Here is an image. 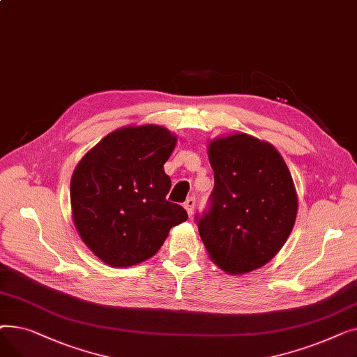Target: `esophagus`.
Returning a JSON list of instances; mask_svg holds the SVG:
<instances>
[{"mask_svg":"<svg viewBox=\"0 0 357 357\" xmlns=\"http://www.w3.org/2000/svg\"><path fill=\"white\" fill-rule=\"evenodd\" d=\"M183 207H185L186 213H188V215L191 217L194 214V208H195V198L194 197L186 198V201L183 202Z\"/></svg>","mask_w":357,"mask_h":357,"instance_id":"34e87169","label":"esophagus"}]
</instances>
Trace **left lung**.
I'll use <instances>...</instances> for the list:
<instances>
[{"instance_id":"8db88e82","label":"left lung","mask_w":357,"mask_h":357,"mask_svg":"<svg viewBox=\"0 0 357 357\" xmlns=\"http://www.w3.org/2000/svg\"><path fill=\"white\" fill-rule=\"evenodd\" d=\"M214 188L195 215L211 260L229 273L264 266L285 245L298 211L289 169L278 150L245 133L208 144Z\"/></svg>"}]
</instances>
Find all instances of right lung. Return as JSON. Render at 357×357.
<instances>
[{
	"mask_svg": "<svg viewBox=\"0 0 357 357\" xmlns=\"http://www.w3.org/2000/svg\"><path fill=\"white\" fill-rule=\"evenodd\" d=\"M176 137L155 124L124 127L82 158L70 179L72 217L85 245L107 265L126 268L152 257L169 230L188 220L169 202L163 165Z\"/></svg>",
	"mask_w": 357,
	"mask_h": 357,
	"instance_id": "add662e5",
	"label": "right lung"
}]
</instances>
